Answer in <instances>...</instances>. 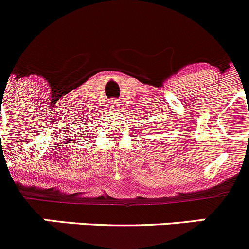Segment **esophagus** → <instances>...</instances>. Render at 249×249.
Instances as JSON below:
<instances>
[{
  "label": "esophagus",
  "mask_w": 249,
  "mask_h": 249,
  "mask_svg": "<svg viewBox=\"0 0 249 249\" xmlns=\"http://www.w3.org/2000/svg\"><path fill=\"white\" fill-rule=\"evenodd\" d=\"M118 106H120V104H118L117 100H111V101H108V108H110V110L116 111V110H117V108H118Z\"/></svg>",
  "instance_id": "34e87169"
}]
</instances>
